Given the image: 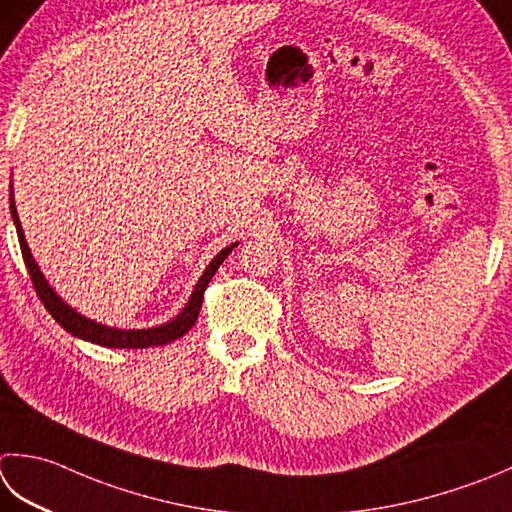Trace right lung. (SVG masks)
Instances as JSON below:
<instances>
[{
	"mask_svg": "<svg viewBox=\"0 0 512 512\" xmlns=\"http://www.w3.org/2000/svg\"><path fill=\"white\" fill-rule=\"evenodd\" d=\"M10 215H13V222H15V228H17L19 248H22V257H24V264L28 268V275H30V279H33V286L37 290V297L42 299L44 308L48 310L50 315H53V319H55L59 326H62L64 330H68L70 335H75L79 339H86V342H93V344H99V346H108V348L164 346V344L175 342V339L186 335L188 330L193 328V324L197 322V315H199V308H202L204 290H206L208 282H210V279H213L219 264H222L224 259L230 255V250L237 246V242H235V244L226 246L222 253H217V257L204 270V275L199 277V282H197V286L193 290V295H190L188 304L182 308V313H179L175 319H170V322H166L162 326H155V328L119 330V328H110V326H104V324H97V322H93V319L79 315L75 308H70L64 302V299L59 297L55 290L48 286L44 273H42V270H39L33 255H30V248L26 244L22 224H19V217H17L13 190H10Z\"/></svg>",
	"mask_w": 512,
	"mask_h": 512,
	"instance_id": "add662e5",
	"label": "right lung"
}]
</instances>
